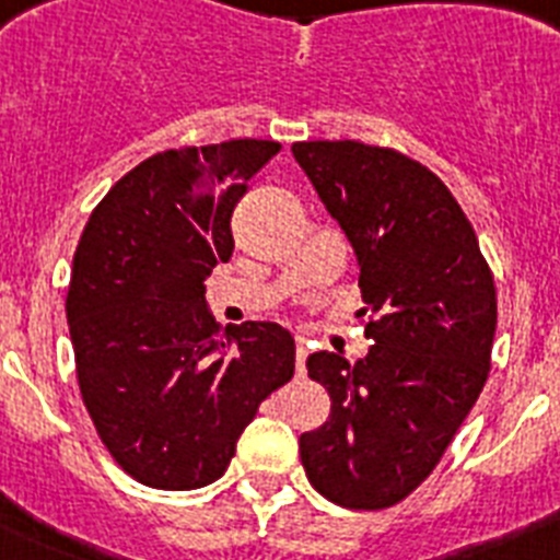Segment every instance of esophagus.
<instances>
[{
	"label": "esophagus",
	"mask_w": 560,
	"mask_h": 560,
	"mask_svg": "<svg viewBox=\"0 0 560 560\" xmlns=\"http://www.w3.org/2000/svg\"><path fill=\"white\" fill-rule=\"evenodd\" d=\"M305 359H308V345L303 336H296V375H305Z\"/></svg>",
	"instance_id": "1"
}]
</instances>
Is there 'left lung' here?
Returning <instances> with one entry per match:
<instances>
[{"instance_id": "left-lung-1", "label": "left lung", "mask_w": 560, "mask_h": 560, "mask_svg": "<svg viewBox=\"0 0 560 560\" xmlns=\"http://www.w3.org/2000/svg\"><path fill=\"white\" fill-rule=\"evenodd\" d=\"M294 160L359 260L368 355H308L330 395L300 438L308 482L350 511L393 508L440 463L482 393L497 289L477 232L429 167L355 140L294 142Z\"/></svg>"}]
</instances>
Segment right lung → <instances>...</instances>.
Segmentation results:
<instances>
[{"label": "right lung", "mask_w": 560, "mask_h": 560, "mask_svg": "<svg viewBox=\"0 0 560 560\" xmlns=\"http://www.w3.org/2000/svg\"><path fill=\"white\" fill-rule=\"evenodd\" d=\"M277 151L230 140L153 153L83 226L67 291L78 384L103 446L148 488L215 482L260 400L294 375L289 330H221L205 300L235 249L232 210Z\"/></svg>", "instance_id": "obj_1"}]
</instances>
